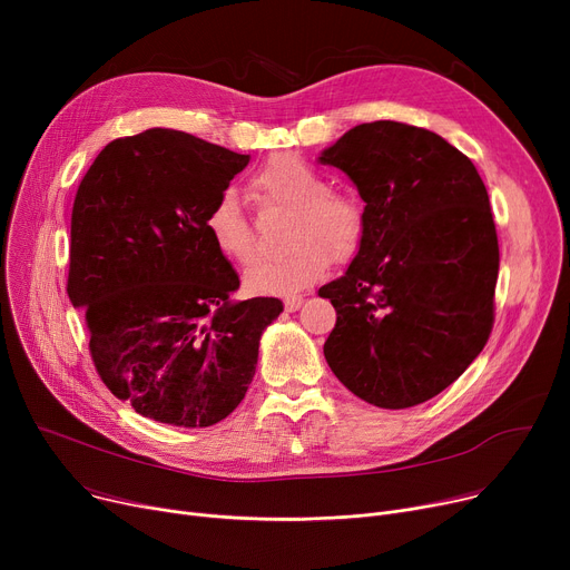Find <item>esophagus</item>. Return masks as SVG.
Wrapping results in <instances>:
<instances>
[{
    "mask_svg": "<svg viewBox=\"0 0 570 570\" xmlns=\"http://www.w3.org/2000/svg\"><path fill=\"white\" fill-rule=\"evenodd\" d=\"M301 305H303V295H288L286 301H284V309H286V312L301 309Z\"/></svg>",
    "mask_w": 570,
    "mask_h": 570,
    "instance_id": "obj_1",
    "label": "esophagus"
}]
</instances>
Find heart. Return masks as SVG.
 Masks as SVG:
<instances>
[{
  "label": "heart",
  "mask_w": 570,
  "mask_h": 570,
  "mask_svg": "<svg viewBox=\"0 0 570 570\" xmlns=\"http://www.w3.org/2000/svg\"><path fill=\"white\" fill-rule=\"evenodd\" d=\"M258 200L291 209L286 249L273 258H258L245 273V286L256 295H293L316 284L331 261H348L361 249L367 217L353 194L327 187L325 175L297 155H277L252 175ZM205 233L228 261L247 265L256 254L254 233L233 191L209 205Z\"/></svg>",
  "instance_id": "b5f03b06"
}]
</instances>
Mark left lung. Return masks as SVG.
<instances>
[{"label":"left lung","instance_id":"left-lung-1","mask_svg":"<svg viewBox=\"0 0 570 570\" xmlns=\"http://www.w3.org/2000/svg\"><path fill=\"white\" fill-rule=\"evenodd\" d=\"M318 161L351 177L367 217L344 277L318 288L337 312L325 361L374 406L423 404L492 333L499 243L488 189L458 147L391 119L353 127Z\"/></svg>","mask_w":570,"mask_h":570}]
</instances>
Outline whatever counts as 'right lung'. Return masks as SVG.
I'll return each instance as SVG.
<instances>
[{
  "label": "right lung",
  "mask_w": 570,
  "mask_h": 570,
  "mask_svg": "<svg viewBox=\"0 0 570 570\" xmlns=\"http://www.w3.org/2000/svg\"><path fill=\"white\" fill-rule=\"evenodd\" d=\"M249 155L173 129L108 142L71 213L67 293L85 309L108 391L175 428H209L245 400L258 342L284 305L233 301L239 279L205 215Z\"/></svg>",
  "instance_id": "add662e5"
}]
</instances>
